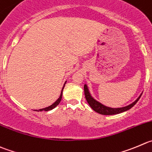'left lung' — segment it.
Here are the masks:
<instances>
[{
  "instance_id": "obj_1",
  "label": "left lung",
  "mask_w": 152,
  "mask_h": 152,
  "mask_svg": "<svg viewBox=\"0 0 152 152\" xmlns=\"http://www.w3.org/2000/svg\"><path fill=\"white\" fill-rule=\"evenodd\" d=\"M84 94L85 98H86V101H87L89 106L92 107V109L94 111L98 113L102 114V115H115V114L121 113H123L125 112V111L131 109V107H133L137 104V102H138L139 99H140V97H141V95H142V94H140V95L137 98V100H136L135 102H134L132 104L128 105V106L123 107L112 108L105 106V105L102 104V103H100L99 102L95 100L93 97L91 95L90 92H89V89H88L87 85L86 84L84 85Z\"/></svg>"
}]
</instances>
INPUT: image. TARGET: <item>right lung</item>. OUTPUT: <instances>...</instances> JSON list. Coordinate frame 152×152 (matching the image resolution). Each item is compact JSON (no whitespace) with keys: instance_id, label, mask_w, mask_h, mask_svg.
<instances>
[{"instance_id":"1","label":"right lung","mask_w":152,"mask_h":152,"mask_svg":"<svg viewBox=\"0 0 152 152\" xmlns=\"http://www.w3.org/2000/svg\"><path fill=\"white\" fill-rule=\"evenodd\" d=\"M66 81L65 82V83H64V85H63V89H62V91H61V93H60V97H59V99H57V101H56L55 102H54V103L53 104H52L51 105H50V106H48V107H45V108H42V109H39V110H35V111H48V110H53V108H55L57 106V105L59 104H60V101H61V99H62V95H63V89H64V86H65V85H66Z\"/></svg>"}]
</instances>
